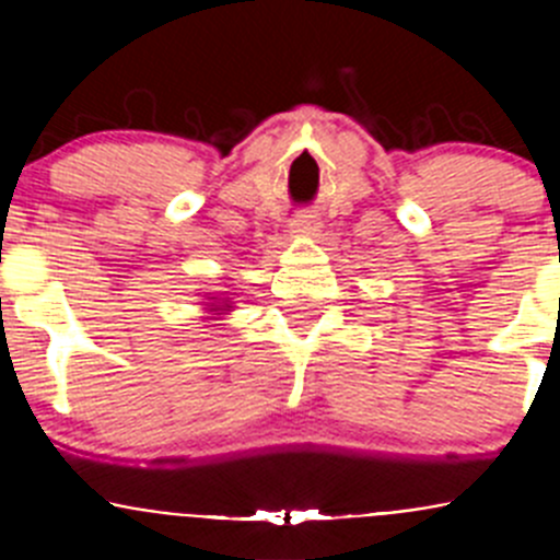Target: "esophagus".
Returning <instances> with one entry per match:
<instances>
[{
  "label": "esophagus",
  "instance_id": "esophagus-1",
  "mask_svg": "<svg viewBox=\"0 0 560 560\" xmlns=\"http://www.w3.org/2000/svg\"><path fill=\"white\" fill-rule=\"evenodd\" d=\"M292 233H301V235H314L316 230H319V219H316V213L312 211H298L295 217H292Z\"/></svg>",
  "mask_w": 560,
  "mask_h": 560
}]
</instances>
